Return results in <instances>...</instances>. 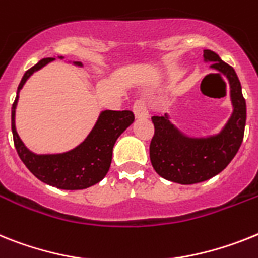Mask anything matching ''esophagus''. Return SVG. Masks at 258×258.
<instances>
[{"label":"esophagus","mask_w":258,"mask_h":258,"mask_svg":"<svg viewBox=\"0 0 258 258\" xmlns=\"http://www.w3.org/2000/svg\"><path fill=\"white\" fill-rule=\"evenodd\" d=\"M133 110L136 118H148V106H147V102L144 98L136 99L135 102H134Z\"/></svg>","instance_id":"esophagus-1"}]
</instances>
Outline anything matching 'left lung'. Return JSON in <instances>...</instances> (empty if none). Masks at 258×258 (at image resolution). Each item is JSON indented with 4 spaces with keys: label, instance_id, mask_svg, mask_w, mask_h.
<instances>
[{
    "label": "left lung",
    "instance_id": "obj_1",
    "mask_svg": "<svg viewBox=\"0 0 258 258\" xmlns=\"http://www.w3.org/2000/svg\"><path fill=\"white\" fill-rule=\"evenodd\" d=\"M203 57L211 68L224 73L231 86L232 116L222 133L206 139H190L170 124L168 115L152 116L155 134L149 146L153 169L172 182L191 185L207 181L226 169L244 139L246 103L235 69L223 61L215 52L205 49Z\"/></svg>",
    "mask_w": 258,
    "mask_h": 258
}]
</instances>
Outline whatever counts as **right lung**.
Listing matches in <instances>:
<instances>
[{
	"label": "right lung",
	"mask_w": 258,
	"mask_h": 258,
	"mask_svg": "<svg viewBox=\"0 0 258 258\" xmlns=\"http://www.w3.org/2000/svg\"><path fill=\"white\" fill-rule=\"evenodd\" d=\"M52 60L55 59H42L32 68L26 71L19 82L18 93L32 73ZM76 64L81 66V62ZM18 93L12 107V131L15 149L27 169L42 182L57 189L81 190L99 182L109 172L112 148L116 139L135 119L134 112L130 110L102 111L92 133L79 147L61 155H35L26 148L15 130L14 118Z\"/></svg>",
	"instance_id": "right-lung-1"
}]
</instances>
